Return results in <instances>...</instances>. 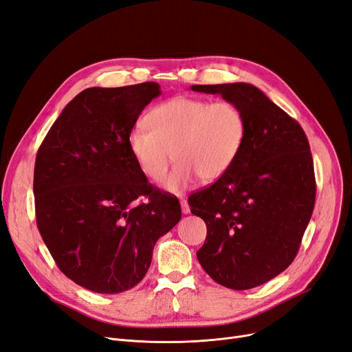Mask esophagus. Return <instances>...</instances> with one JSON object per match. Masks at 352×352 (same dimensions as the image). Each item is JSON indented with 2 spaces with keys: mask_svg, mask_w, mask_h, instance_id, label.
<instances>
[{
  "mask_svg": "<svg viewBox=\"0 0 352 352\" xmlns=\"http://www.w3.org/2000/svg\"><path fill=\"white\" fill-rule=\"evenodd\" d=\"M181 210H182L184 214L190 212V206H188V202L186 199H181Z\"/></svg>",
  "mask_w": 352,
  "mask_h": 352,
  "instance_id": "esophagus-1",
  "label": "esophagus"
}]
</instances>
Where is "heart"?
I'll list each match as a JSON object with an SVG mask.
<instances>
[{
    "label": "heart",
    "instance_id": "1",
    "mask_svg": "<svg viewBox=\"0 0 352 352\" xmlns=\"http://www.w3.org/2000/svg\"><path fill=\"white\" fill-rule=\"evenodd\" d=\"M145 125L128 134V148L138 170L150 181H161L173 158L178 161L164 188L181 194L199 177L214 182L234 162L247 137L245 116L230 101L175 97L154 107Z\"/></svg>",
    "mask_w": 352,
    "mask_h": 352
}]
</instances>
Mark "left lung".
<instances>
[{
	"mask_svg": "<svg viewBox=\"0 0 352 352\" xmlns=\"http://www.w3.org/2000/svg\"><path fill=\"white\" fill-rule=\"evenodd\" d=\"M241 108L247 137L236 161L188 198L207 226L197 256L211 278L250 289L281 274L298 254L316 204V175L301 125L245 82L192 85Z\"/></svg>",
	"mask_w": 352,
	"mask_h": 352,
	"instance_id": "8db88e82",
	"label": "left lung"
}]
</instances>
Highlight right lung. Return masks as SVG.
I'll return each instance as SVG.
<instances>
[{"label": "right lung", "mask_w": 352, "mask_h": 352, "mask_svg": "<svg viewBox=\"0 0 352 352\" xmlns=\"http://www.w3.org/2000/svg\"><path fill=\"white\" fill-rule=\"evenodd\" d=\"M157 82L81 91L63 109L35 158L36 227L55 264L98 294L135 287L158 238L181 219L177 198L155 190L128 148ZM145 196L148 201L136 199Z\"/></svg>", "instance_id": "1"}]
</instances>
